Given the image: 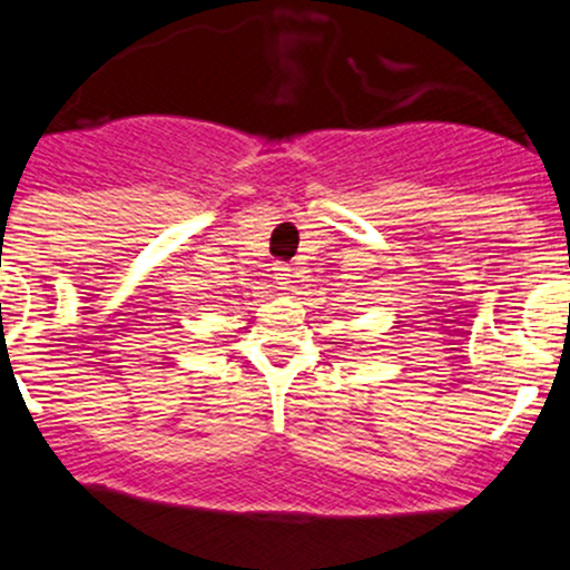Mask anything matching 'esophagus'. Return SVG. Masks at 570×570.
I'll list each match as a JSON object with an SVG mask.
<instances>
[{"instance_id": "obj_1", "label": "esophagus", "mask_w": 570, "mask_h": 570, "mask_svg": "<svg viewBox=\"0 0 570 570\" xmlns=\"http://www.w3.org/2000/svg\"><path fill=\"white\" fill-rule=\"evenodd\" d=\"M276 281L281 289H289L292 284V267L289 265H276Z\"/></svg>"}]
</instances>
